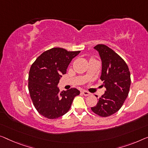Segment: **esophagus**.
I'll return each instance as SVG.
<instances>
[{"mask_svg": "<svg viewBox=\"0 0 148 148\" xmlns=\"http://www.w3.org/2000/svg\"><path fill=\"white\" fill-rule=\"evenodd\" d=\"M82 94H83L84 96H89V95H90V94H91L89 92L86 91V90H83V91H82Z\"/></svg>", "mask_w": 148, "mask_h": 148, "instance_id": "obj_1", "label": "esophagus"}]
</instances>
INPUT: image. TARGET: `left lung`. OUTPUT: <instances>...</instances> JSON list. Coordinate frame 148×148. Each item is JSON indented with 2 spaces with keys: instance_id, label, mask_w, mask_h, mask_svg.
<instances>
[{
  "instance_id": "obj_1",
  "label": "left lung",
  "mask_w": 148,
  "mask_h": 148,
  "mask_svg": "<svg viewBox=\"0 0 148 148\" xmlns=\"http://www.w3.org/2000/svg\"><path fill=\"white\" fill-rule=\"evenodd\" d=\"M94 48L98 51L102 60L100 79L106 90L91 110L100 117H108L118 112L127 97L131 84L130 72L123 58L108 46L98 45Z\"/></svg>"
}]
</instances>
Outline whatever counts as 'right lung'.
Listing matches in <instances>:
<instances>
[{
    "label": "right lung",
    "mask_w": 148,
    "mask_h": 148,
    "mask_svg": "<svg viewBox=\"0 0 148 148\" xmlns=\"http://www.w3.org/2000/svg\"><path fill=\"white\" fill-rule=\"evenodd\" d=\"M80 51H67L62 48L46 50L36 58L30 67L28 90L35 108L48 119L63 116L71 107L75 96L80 94L76 88L60 92L57 85L62 74Z\"/></svg>",
    "instance_id": "right-lung-1"
}]
</instances>
